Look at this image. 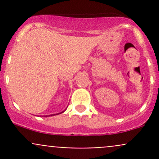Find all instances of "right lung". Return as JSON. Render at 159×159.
<instances>
[{"label": "right lung", "instance_id": "add662e5", "mask_svg": "<svg viewBox=\"0 0 159 159\" xmlns=\"http://www.w3.org/2000/svg\"><path fill=\"white\" fill-rule=\"evenodd\" d=\"M64 111L61 112V113H63ZM61 113H58V114H61ZM58 114H56V115H58ZM53 115H48V116H53ZM46 117H48V116H46Z\"/></svg>", "mask_w": 159, "mask_h": 159}]
</instances>
